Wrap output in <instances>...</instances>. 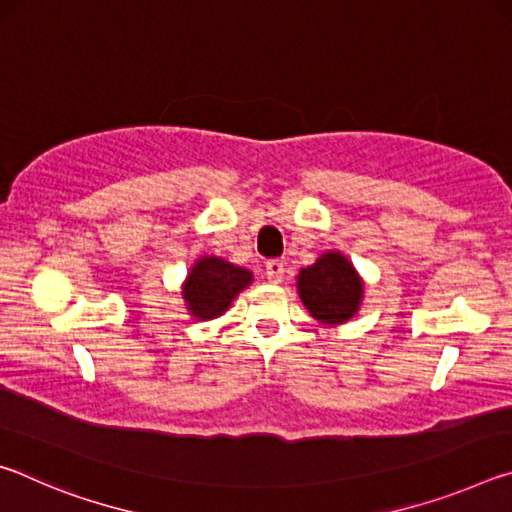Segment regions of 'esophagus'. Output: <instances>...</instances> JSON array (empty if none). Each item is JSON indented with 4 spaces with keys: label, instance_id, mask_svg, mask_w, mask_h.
I'll return each instance as SVG.
<instances>
[{
    "label": "esophagus",
    "instance_id": "34e87169",
    "mask_svg": "<svg viewBox=\"0 0 512 512\" xmlns=\"http://www.w3.org/2000/svg\"><path fill=\"white\" fill-rule=\"evenodd\" d=\"M266 277L273 284H280L284 280V264L280 259H271V262H266Z\"/></svg>",
    "mask_w": 512,
    "mask_h": 512
}]
</instances>
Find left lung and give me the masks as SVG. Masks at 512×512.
<instances>
[{
    "mask_svg": "<svg viewBox=\"0 0 512 512\" xmlns=\"http://www.w3.org/2000/svg\"><path fill=\"white\" fill-rule=\"evenodd\" d=\"M296 280L302 305L320 325H343L361 309L363 280L339 250H327L314 264L300 268Z\"/></svg>",
    "mask_w": 512,
    "mask_h": 512,
    "instance_id": "left-lung-1",
    "label": "left lung"
}]
</instances>
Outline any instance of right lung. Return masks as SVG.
Returning a JSON list of instances; mask_svg holds the SVG:
<instances>
[{
	"mask_svg": "<svg viewBox=\"0 0 512 512\" xmlns=\"http://www.w3.org/2000/svg\"><path fill=\"white\" fill-rule=\"evenodd\" d=\"M253 273L216 255L198 257L183 282V300L189 316L214 320L232 307L241 291L250 287Z\"/></svg>",
	"mask_w": 512,
	"mask_h": 512,
	"instance_id": "1",
	"label": "right lung"
}]
</instances>
